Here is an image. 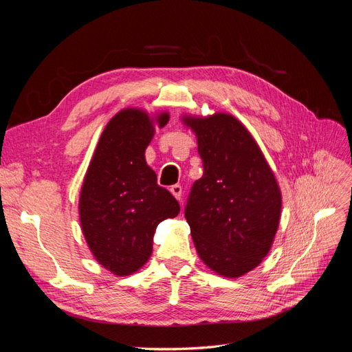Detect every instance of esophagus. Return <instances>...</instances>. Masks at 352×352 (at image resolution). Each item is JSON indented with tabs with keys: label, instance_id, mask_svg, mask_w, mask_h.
<instances>
[{
	"label": "esophagus",
	"instance_id": "1",
	"mask_svg": "<svg viewBox=\"0 0 352 352\" xmlns=\"http://www.w3.org/2000/svg\"><path fill=\"white\" fill-rule=\"evenodd\" d=\"M170 192L173 194V197L176 198V199H182V186L180 185H173V186H170Z\"/></svg>",
	"mask_w": 352,
	"mask_h": 352
}]
</instances>
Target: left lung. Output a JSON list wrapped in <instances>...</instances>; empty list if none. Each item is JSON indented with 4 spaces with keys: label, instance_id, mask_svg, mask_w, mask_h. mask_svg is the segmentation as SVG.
I'll return each instance as SVG.
<instances>
[{
    "label": "left lung",
    "instance_id": "obj_1",
    "mask_svg": "<svg viewBox=\"0 0 352 352\" xmlns=\"http://www.w3.org/2000/svg\"><path fill=\"white\" fill-rule=\"evenodd\" d=\"M197 135L204 175L185 207L199 258L226 278L255 269L269 254L282 195L270 166L238 119L216 113L184 117Z\"/></svg>",
    "mask_w": 352,
    "mask_h": 352
}]
</instances>
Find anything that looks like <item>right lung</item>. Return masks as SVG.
I'll return each instance as SVG.
<instances>
[{
    "label": "right lung",
    "mask_w": 352,
    "mask_h": 352,
    "mask_svg": "<svg viewBox=\"0 0 352 352\" xmlns=\"http://www.w3.org/2000/svg\"><path fill=\"white\" fill-rule=\"evenodd\" d=\"M155 122L163 127L168 114L157 116ZM154 131V122L140 109L117 113L101 133L80 189L85 239L95 260L117 276L142 267L153 252L158 223L180 211L145 162Z\"/></svg>",
    "instance_id": "add662e5"
}]
</instances>
